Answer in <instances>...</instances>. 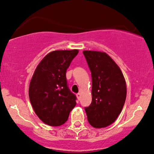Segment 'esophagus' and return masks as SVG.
<instances>
[{
  "mask_svg": "<svg viewBox=\"0 0 154 154\" xmlns=\"http://www.w3.org/2000/svg\"><path fill=\"white\" fill-rule=\"evenodd\" d=\"M76 96H77V98H78V100H80L81 99V94L80 93H78L77 95H76Z\"/></svg>",
  "mask_w": 154,
  "mask_h": 154,
  "instance_id": "esophagus-1",
  "label": "esophagus"
}]
</instances>
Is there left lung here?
Listing matches in <instances>:
<instances>
[{"mask_svg":"<svg viewBox=\"0 0 154 154\" xmlns=\"http://www.w3.org/2000/svg\"><path fill=\"white\" fill-rule=\"evenodd\" d=\"M92 74V103L85 107L92 127L103 128L115 121L126 98V84L121 70L107 54L84 51Z\"/></svg>","mask_w":154,"mask_h":154,"instance_id":"left-lung-1","label":"left lung"}]
</instances>
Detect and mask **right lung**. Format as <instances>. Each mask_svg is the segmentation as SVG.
I'll return each instance as SVG.
<instances>
[{"label":"right lung","instance_id":"add662e5","mask_svg":"<svg viewBox=\"0 0 154 154\" xmlns=\"http://www.w3.org/2000/svg\"><path fill=\"white\" fill-rule=\"evenodd\" d=\"M78 53V50L52 51L34 71L29 85V99L36 115L47 125L64 124L76 104V96L67 85L66 71Z\"/></svg>","mask_w":154,"mask_h":154}]
</instances>
